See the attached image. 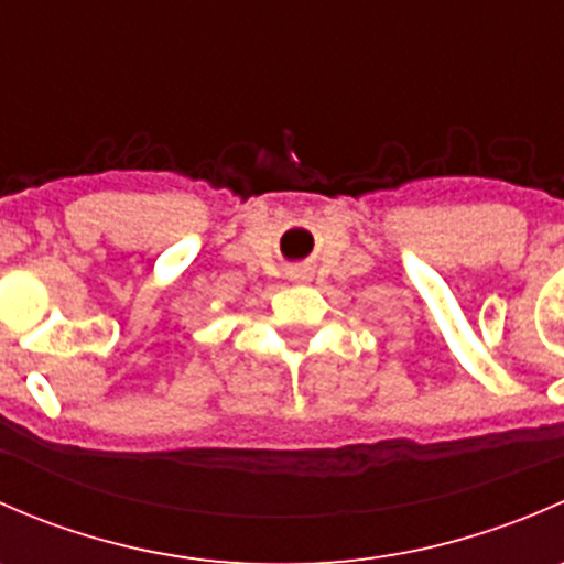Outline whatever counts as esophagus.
I'll use <instances>...</instances> for the list:
<instances>
[{
    "mask_svg": "<svg viewBox=\"0 0 564 564\" xmlns=\"http://www.w3.org/2000/svg\"><path fill=\"white\" fill-rule=\"evenodd\" d=\"M294 278H300V272H294Z\"/></svg>",
    "mask_w": 564,
    "mask_h": 564,
    "instance_id": "34e87169",
    "label": "esophagus"
}]
</instances>
